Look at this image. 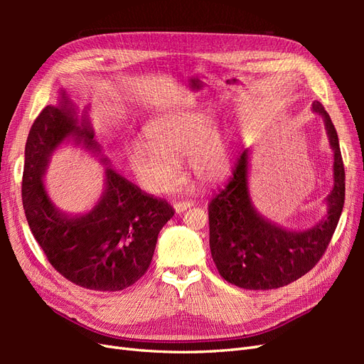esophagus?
I'll return each instance as SVG.
<instances>
[{"label": "esophagus", "instance_id": "esophagus-1", "mask_svg": "<svg viewBox=\"0 0 364 364\" xmlns=\"http://www.w3.org/2000/svg\"><path fill=\"white\" fill-rule=\"evenodd\" d=\"M194 202H190V200H181V202H174V209L176 213H183L185 209H188L190 206H193Z\"/></svg>", "mask_w": 364, "mask_h": 364}]
</instances>
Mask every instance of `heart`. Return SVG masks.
I'll return each mask as SVG.
<instances>
[{
	"label": "heart",
	"instance_id": "b5f03b06",
	"mask_svg": "<svg viewBox=\"0 0 364 364\" xmlns=\"http://www.w3.org/2000/svg\"><path fill=\"white\" fill-rule=\"evenodd\" d=\"M200 114H167L151 119L144 129L147 142H132L126 149L129 164L149 190L167 191L178 183V161L188 156L196 181L209 185L225 178L229 150L223 136L208 134Z\"/></svg>",
	"mask_w": 364,
	"mask_h": 364
}]
</instances>
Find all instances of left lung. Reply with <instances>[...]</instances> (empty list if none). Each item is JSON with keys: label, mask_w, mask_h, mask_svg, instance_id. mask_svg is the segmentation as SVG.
Returning a JSON list of instances; mask_svg holds the SVG:
<instances>
[{"label": "left lung", "mask_w": 364, "mask_h": 364, "mask_svg": "<svg viewBox=\"0 0 364 364\" xmlns=\"http://www.w3.org/2000/svg\"><path fill=\"white\" fill-rule=\"evenodd\" d=\"M313 111L325 119L334 149V188L328 196V215L314 228L294 232L272 225L253 208L247 191V150L235 161L228 183L208 205L209 247L220 277L246 290L289 285L310 272L323 257L345 203V165L338 136L322 103Z\"/></svg>", "instance_id": "left-lung-1"}]
</instances>
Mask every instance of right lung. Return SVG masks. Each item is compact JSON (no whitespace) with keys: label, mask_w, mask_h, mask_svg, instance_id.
<instances>
[{"label":"right lung","mask_w":364,"mask_h":364,"mask_svg":"<svg viewBox=\"0 0 364 364\" xmlns=\"http://www.w3.org/2000/svg\"><path fill=\"white\" fill-rule=\"evenodd\" d=\"M97 150L92 130L79 124L63 94V106L43 107L26 142L23 206L33 237L51 266L79 287L119 291L146 274L158 234L174 215L158 197L106 168V188L90 213L65 214L47 194L42 176L53 150L67 138Z\"/></svg>","instance_id":"right-lung-1"}]
</instances>
